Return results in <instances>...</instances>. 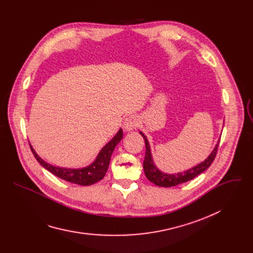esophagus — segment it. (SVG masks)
Instances as JSON below:
<instances>
[{"instance_id":"obj_1","label":"esophagus","mask_w":253,"mask_h":253,"mask_svg":"<svg viewBox=\"0 0 253 253\" xmlns=\"http://www.w3.org/2000/svg\"><path fill=\"white\" fill-rule=\"evenodd\" d=\"M138 124H139L138 118L136 116H134V115H131V116H129L128 118L125 119L123 127H124V129L126 131L129 132V131H133L134 129H136Z\"/></svg>"}]
</instances>
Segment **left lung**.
Segmentation results:
<instances>
[{
	"instance_id": "obj_1",
	"label": "left lung",
	"mask_w": 253,
	"mask_h": 253,
	"mask_svg": "<svg viewBox=\"0 0 253 253\" xmlns=\"http://www.w3.org/2000/svg\"><path fill=\"white\" fill-rule=\"evenodd\" d=\"M139 133L142 135L144 141H145V146H146L145 159H144V162H143L144 172H145V175L149 181H151L155 185L161 186V187H172V186H176L178 184L187 182V181H189V180L195 178L196 176H198L199 174L204 172L213 162V160L216 156V153H217L218 144H219V140H218V142L216 143L214 149L211 151L209 156L204 161L197 164L196 166H194L186 171H183V172L169 174V173H164L157 168V166L154 163L153 157H152L151 148H150L149 141H148L147 137L144 135V133H142L141 131Z\"/></svg>"
}]
</instances>
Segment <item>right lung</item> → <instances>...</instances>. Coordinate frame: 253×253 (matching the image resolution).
I'll list each match as a JSON object with an SVG mask.
<instances>
[{"mask_svg":"<svg viewBox=\"0 0 253 253\" xmlns=\"http://www.w3.org/2000/svg\"><path fill=\"white\" fill-rule=\"evenodd\" d=\"M122 138H123V130L120 128L117 134L101 149L96 159L90 165L83 168H64V167L54 166L46 162L45 160H43L37 154V152L34 150L31 144H30V147L35 158L37 159V161L49 172H51L52 174H54L55 176L63 180H66L68 182L82 185V186H88L100 181L101 179L104 178L108 170V167H109L111 155L115 147L122 140Z\"/></svg>","mask_w":253,"mask_h":253,"instance_id":"obj_1","label":"right lung"}]
</instances>
